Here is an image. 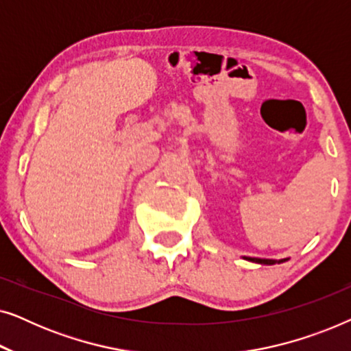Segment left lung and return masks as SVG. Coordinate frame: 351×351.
Instances as JSON below:
<instances>
[{"instance_id": "obj_1", "label": "left lung", "mask_w": 351, "mask_h": 351, "mask_svg": "<svg viewBox=\"0 0 351 351\" xmlns=\"http://www.w3.org/2000/svg\"><path fill=\"white\" fill-rule=\"evenodd\" d=\"M249 262L254 263H261V265H275V263H281L286 258H281V261H273V258H258V257H244Z\"/></svg>"}]
</instances>
